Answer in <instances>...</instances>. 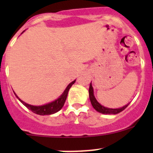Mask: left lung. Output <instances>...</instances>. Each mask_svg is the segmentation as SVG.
I'll return each instance as SVG.
<instances>
[{"label":"left lung","mask_w":153,"mask_h":153,"mask_svg":"<svg viewBox=\"0 0 153 153\" xmlns=\"http://www.w3.org/2000/svg\"><path fill=\"white\" fill-rule=\"evenodd\" d=\"M89 95L91 104H92L94 109H95L97 112L102 114H106V115H115V114L119 113V112H122L124 109H126V108L127 107V106L129 104H126V105L123 106V107L118 108V109H112V108H108L106 107V106H102L101 104H99V103L98 102V101H97L96 98H95V95H94V90L93 87H92V83H90V85H89Z\"/></svg>","instance_id":"8db88e82"}]
</instances>
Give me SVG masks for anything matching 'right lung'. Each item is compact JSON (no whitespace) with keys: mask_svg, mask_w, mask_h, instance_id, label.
I'll return each instance as SVG.
<instances>
[{"mask_svg":"<svg viewBox=\"0 0 153 153\" xmlns=\"http://www.w3.org/2000/svg\"><path fill=\"white\" fill-rule=\"evenodd\" d=\"M75 80L73 81L72 82H71L70 84H69L67 86V88L65 89V90L64 91L61 95L60 97H58L56 100L53 101L52 102L48 103L47 104H44V105H41V106H33L31 105V104H27L24 101H23L22 100L20 99L18 97V95L15 93V96L18 98L20 101L24 104V106H27V108L31 110L32 112H33L34 113L38 114V115H52V114L55 113V112H58L59 110H61L62 109V107L64 106V103H65L66 99H67V97L68 95V92H69V89L70 87L75 84Z\"/></svg>","mask_w":153,"mask_h":153,"instance_id":"add662e5","label":"right lung"}]
</instances>
